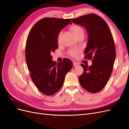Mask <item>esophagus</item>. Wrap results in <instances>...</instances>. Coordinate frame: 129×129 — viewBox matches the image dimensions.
Here are the masks:
<instances>
[{
    "instance_id": "1",
    "label": "esophagus",
    "mask_w": 129,
    "mask_h": 129,
    "mask_svg": "<svg viewBox=\"0 0 129 129\" xmlns=\"http://www.w3.org/2000/svg\"><path fill=\"white\" fill-rule=\"evenodd\" d=\"M79 65V63H77L76 62H73V66H77Z\"/></svg>"
}]
</instances>
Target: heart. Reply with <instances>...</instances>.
<instances>
[{"label": "heart", "instance_id": "1", "mask_svg": "<svg viewBox=\"0 0 129 129\" xmlns=\"http://www.w3.org/2000/svg\"><path fill=\"white\" fill-rule=\"evenodd\" d=\"M70 30L71 31V32L73 33V34L74 35V36H75V37H78L79 36H80L81 34H83L84 32H83V30L82 28L81 27H80V26L77 25H72L71 27H70L69 28ZM61 33H60L58 35V40H59V38L61 36ZM77 52L76 50H71V51H69V54L71 55V56H75L76 55Z\"/></svg>", "mask_w": 129, "mask_h": 129}]
</instances>
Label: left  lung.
I'll list each match as a JSON object with an SVG mask.
<instances>
[{"mask_svg":"<svg viewBox=\"0 0 129 129\" xmlns=\"http://www.w3.org/2000/svg\"><path fill=\"white\" fill-rule=\"evenodd\" d=\"M71 20L87 29L88 39L84 53L85 58L92 59V64L89 67L81 64L84 71L79 76L80 83L90 92H98L110 79L116 58L115 43L110 29L107 22L95 14L82 15Z\"/></svg>","mask_w":129,"mask_h":129,"instance_id":"obj_1","label":"left lung"}]
</instances>
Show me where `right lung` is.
<instances>
[{"label": "right lung", "instance_id": "right-lung-1", "mask_svg": "<svg viewBox=\"0 0 129 129\" xmlns=\"http://www.w3.org/2000/svg\"><path fill=\"white\" fill-rule=\"evenodd\" d=\"M69 24H72L69 19L43 18L33 26L27 37L25 56L30 76L39 90L46 95L59 90L66 74L73 67L69 58L56 63L50 54L58 48V34Z\"/></svg>", "mask_w": 129, "mask_h": 129}]
</instances>
